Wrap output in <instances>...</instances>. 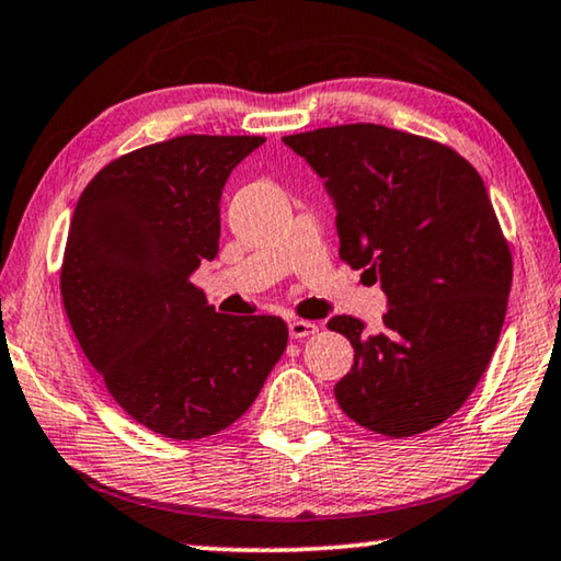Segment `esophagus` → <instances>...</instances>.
Listing matches in <instances>:
<instances>
[{
    "label": "esophagus",
    "instance_id": "esophagus-1",
    "mask_svg": "<svg viewBox=\"0 0 561 561\" xmlns=\"http://www.w3.org/2000/svg\"><path fill=\"white\" fill-rule=\"evenodd\" d=\"M314 332H320V324H317V322H307V320H291L289 322L291 340H305Z\"/></svg>",
    "mask_w": 561,
    "mask_h": 561
}]
</instances>
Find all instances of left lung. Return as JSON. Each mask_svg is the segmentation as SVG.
I'll use <instances>...</instances> for the list:
<instances>
[{"label":"left lung","mask_w":561,"mask_h":561,"mask_svg":"<svg viewBox=\"0 0 561 561\" xmlns=\"http://www.w3.org/2000/svg\"><path fill=\"white\" fill-rule=\"evenodd\" d=\"M324 179L340 259L388 295L382 330L337 314L355 347L334 398L367 431L408 438L461 408L504 328L512 252L479 171L454 148L375 123L284 136Z\"/></svg>","instance_id":"left-lung-1"}]
</instances>
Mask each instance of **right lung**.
<instances>
[{
	"label": "right lung",
	"mask_w": 561,
	"mask_h": 561,
	"mask_svg": "<svg viewBox=\"0 0 561 561\" xmlns=\"http://www.w3.org/2000/svg\"><path fill=\"white\" fill-rule=\"evenodd\" d=\"M262 136H179L115 158L75 206L67 320L133 421L175 440L229 428L287 347L272 314H219L191 277L219 254L229 173Z\"/></svg>",
	"instance_id": "add662e5"
}]
</instances>
